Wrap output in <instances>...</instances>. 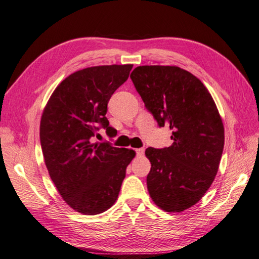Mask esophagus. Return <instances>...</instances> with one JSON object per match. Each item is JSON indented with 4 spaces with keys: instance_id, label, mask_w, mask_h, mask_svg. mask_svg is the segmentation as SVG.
<instances>
[{
    "instance_id": "34e87169",
    "label": "esophagus",
    "mask_w": 259,
    "mask_h": 259,
    "mask_svg": "<svg viewBox=\"0 0 259 259\" xmlns=\"http://www.w3.org/2000/svg\"><path fill=\"white\" fill-rule=\"evenodd\" d=\"M136 154H137V156H143V155H144V148H137Z\"/></svg>"
}]
</instances>
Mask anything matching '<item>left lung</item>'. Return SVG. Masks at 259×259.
<instances>
[{"mask_svg":"<svg viewBox=\"0 0 259 259\" xmlns=\"http://www.w3.org/2000/svg\"><path fill=\"white\" fill-rule=\"evenodd\" d=\"M131 78L173 140L169 147L145 151L149 196L165 211L186 210L202 199L220 167L225 142L220 112L200 79L178 66H137Z\"/></svg>","mask_w":259,"mask_h":259,"instance_id":"8db88e82","label":"left lung"}]
</instances>
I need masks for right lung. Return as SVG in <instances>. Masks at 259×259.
<instances>
[{
    "instance_id": "right-lung-1",
    "label": "right lung",
    "mask_w": 259,
    "mask_h": 259,
    "mask_svg": "<svg viewBox=\"0 0 259 259\" xmlns=\"http://www.w3.org/2000/svg\"><path fill=\"white\" fill-rule=\"evenodd\" d=\"M133 64L100 65L74 72L57 85L39 124L44 162L64 202L77 212L97 215L118 197L126 167L136 153L92 143L100 126L113 134L107 103Z\"/></svg>"
}]
</instances>
